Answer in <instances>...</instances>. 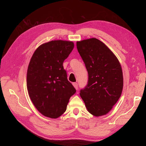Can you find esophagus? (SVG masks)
Masks as SVG:
<instances>
[{
    "instance_id": "esophagus-1",
    "label": "esophagus",
    "mask_w": 146,
    "mask_h": 146,
    "mask_svg": "<svg viewBox=\"0 0 146 146\" xmlns=\"http://www.w3.org/2000/svg\"><path fill=\"white\" fill-rule=\"evenodd\" d=\"M73 85L76 90H78V83H73Z\"/></svg>"
}]
</instances>
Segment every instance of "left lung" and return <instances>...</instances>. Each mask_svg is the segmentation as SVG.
Here are the masks:
<instances>
[{
  "mask_svg": "<svg viewBox=\"0 0 146 146\" xmlns=\"http://www.w3.org/2000/svg\"><path fill=\"white\" fill-rule=\"evenodd\" d=\"M88 73V82L80 96L93 115L108 113L122 94L123 79L120 62L103 42L90 38L76 42Z\"/></svg>",
  "mask_w": 146,
  "mask_h": 146,
  "instance_id": "left-lung-1",
  "label": "left lung"
}]
</instances>
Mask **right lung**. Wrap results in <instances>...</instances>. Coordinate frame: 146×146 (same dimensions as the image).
<instances>
[{"label": "right lung", "mask_w": 146, "mask_h": 146, "mask_svg": "<svg viewBox=\"0 0 146 146\" xmlns=\"http://www.w3.org/2000/svg\"><path fill=\"white\" fill-rule=\"evenodd\" d=\"M73 48L72 41H51L40 45L31 59L27 71V91L36 109L45 117H60L76 92L63 66Z\"/></svg>", "instance_id": "obj_1"}]
</instances>
